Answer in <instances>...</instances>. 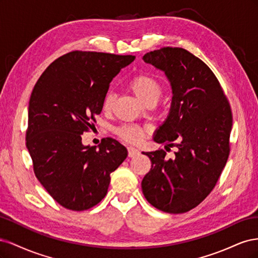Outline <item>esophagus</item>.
I'll return each instance as SVG.
<instances>
[{
  "mask_svg": "<svg viewBox=\"0 0 258 258\" xmlns=\"http://www.w3.org/2000/svg\"><path fill=\"white\" fill-rule=\"evenodd\" d=\"M140 152L139 150H137L136 147H132V146H129L128 147V156L129 157H136L137 155H139Z\"/></svg>",
  "mask_w": 258,
  "mask_h": 258,
  "instance_id": "esophagus-1",
  "label": "esophagus"
}]
</instances>
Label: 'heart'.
<instances>
[{
  "instance_id": "b5f03b06",
  "label": "heart",
  "mask_w": 258,
  "mask_h": 258,
  "mask_svg": "<svg viewBox=\"0 0 258 258\" xmlns=\"http://www.w3.org/2000/svg\"><path fill=\"white\" fill-rule=\"evenodd\" d=\"M128 87L134 91L135 95L141 100L145 104L148 102L155 101L157 102L159 100L162 87L157 79L148 73H138L134 75L128 81ZM115 93L112 90H108L103 99V110L104 111H111L113 104L115 102ZM115 134L118 136L120 139L124 140L127 142L131 143H138L143 139L146 130L143 127L137 126V124H129L124 123L120 126L116 127L114 129Z\"/></svg>"
}]
</instances>
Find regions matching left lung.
<instances>
[{
  "label": "left lung",
  "instance_id": "obj_1",
  "mask_svg": "<svg viewBox=\"0 0 258 258\" xmlns=\"http://www.w3.org/2000/svg\"><path fill=\"white\" fill-rule=\"evenodd\" d=\"M143 60L166 73L172 87L168 118L155 142L167 150L144 153L152 168L142 181L144 197L156 209L171 214L188 212L213 190L230 152L232 113L229 101L211 69L179 47H162Z\"/></svg>",
  "mask_w": 258,
  "mask_h": 258
}]
</instances>
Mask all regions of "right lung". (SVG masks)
Wrapping results in <instances>:
<instances>
[{
	"label": "right lung",
	"instance_id": "1",
	"mask_svg": "<svg viewBox=\"0 0 258 258\" xmlns=\"http://www.w3.org/2000/svg\"><path fill=\"white\" fill-rule=\"evenodd\" d=\"M135 56L74 50L54 60L29 101L27 147L34 174L60 206L88 210L107 192L111 173L128 152L115 139L84 146L82 135L96 122L110 83Z\"/></svg>",
	"mask_w": 258,
	"mask_h": 258
}]
</instances>
